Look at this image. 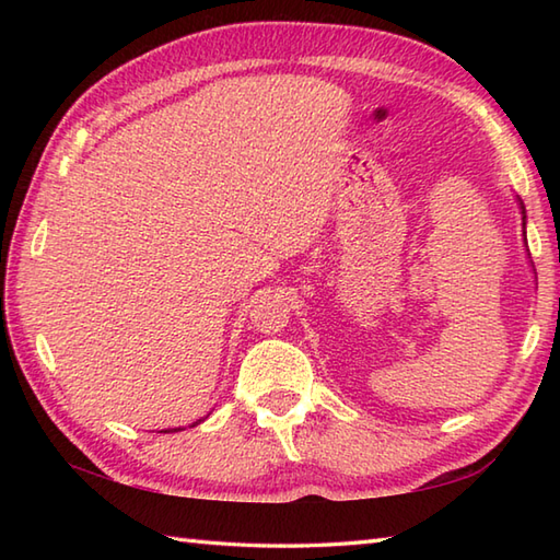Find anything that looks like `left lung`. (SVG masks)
<instances>
[{"label": "left lung", "mask_w": 560, "mask_h": 560, "mask_svg": "<svg viewBox=\"0 0 560 560\" xmlns=\"http://www.w3.org/2000/svg\"><path fill=\"white\" fill-rule=\"evenodd\" d=\"M522 213H525V207H522ZM522 219H525V217H522Z\"/></svg>", "instance_id": "obj_1"}]
</instances>
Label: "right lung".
Listing matches in <instances>:
<instances>
[{"mask_svg": "<svg viewBox=\"0 0 560 560\" xmlns=\"http://www.w3.org/2000/svg\"><path fill=\"white\" fill-rule=\"evenodd\" d=\"M177 431V428H173V431H161V433H175Z\"/></svg>", "mask_w": 560, "mask_h": 560, "instance_id": "right-lung-1", "label": "right lung"}]
</instances>
